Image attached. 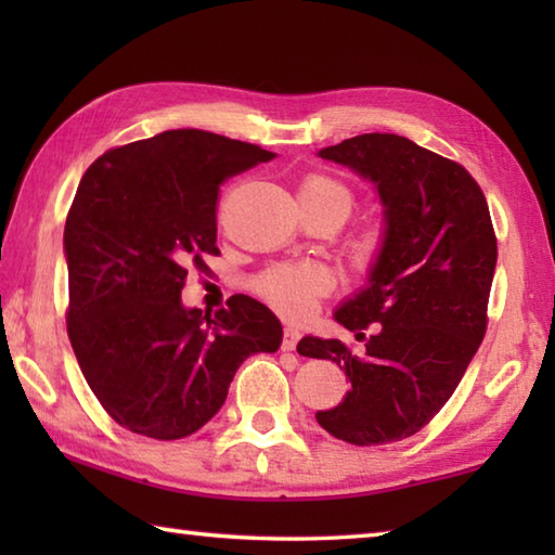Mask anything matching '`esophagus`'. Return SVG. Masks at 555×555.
<instances>
[{
  "instance_id": "1",
  "label": "esophagus",
  "mask_w": 555,
  "mask_h": 555,
  "mask_svg": "<svg viewBox=\"0 0 555 555\" xmlns=\"http://www.w3.org/2000/svg\"><path fill=\"white\" fill-rule=\"evenodd\" d=\"M298 340H300L298 327H294V325H286V327H284V343H281V350H284V352H294V350H296V345H298Z\"/></svg>"
}]
</instances>
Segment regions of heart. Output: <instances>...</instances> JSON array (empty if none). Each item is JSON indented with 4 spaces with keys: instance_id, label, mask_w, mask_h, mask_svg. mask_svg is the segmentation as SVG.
<instances>
[{
    "instance_id": "heart-1",
    "label": "heart",
    "mask_w": 555,
    "mask_h": 555,
    "mask_svg": "<svg viewBox=\"0 0 555 555\" xmlns=\"http://www.w3.org/2000/svg\"><path fill=\"white\" fill-rule=\"evenodd\" d=\"M300 188H313V191L333 193L343 201L345 212H350V205H352L350 191H347L345 185L331 181V178H323V176L308 178ZM374 242H377V237L370 234V237L364 240V249H372ZM327 288H331V274L318 264L274 267L259 279L261 296H264L276 311L291 318H304L311 313L318 296H323Z\"/></svg>"
}]
</instances>
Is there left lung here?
Instances as JSON below:
<instances>
[{"label":"left lung","instance_id":"obj_1","mask_svg":"<svg viewBox=\"0 0 555 555\" xmlns=\"http://www.w3.org/2000/svg\"><path fill=\"white\" fill-rule=\"evenodd\" d=\"M318 156L370 181L384 208L367 281L333 313L357 337L374 331L362 354L315 335L296 350L337 362L350 379L335 409L315 413L327 434L391 443L443 409L482 343L496 267L490 208L463 166L406 137L360 134Z\"/></svg>","mask_w":555,"mask_h":555}]
</instances>
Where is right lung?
<instances>
[{
	"label": "right lung",
	"instance_id": "obj_1",
	"mask_svg": "<svg viewBox=\"0 0 555 555\" xmlns=\"http://www.w3.org/2000/svg\"><path fill=\"white\" fill-rule=\"evenodd\" d=\"M271 158L237 139L168 129L112 149L82 176L63 232L68 337L119 426L191 436L222 409L249 354L279 350L284 331L259 300L234 298L215 313L181 300L188 267L220 255V183Z\"/></svg>",
	"mask_w": 555,
	"mask_h": 555
}]
</instances>
